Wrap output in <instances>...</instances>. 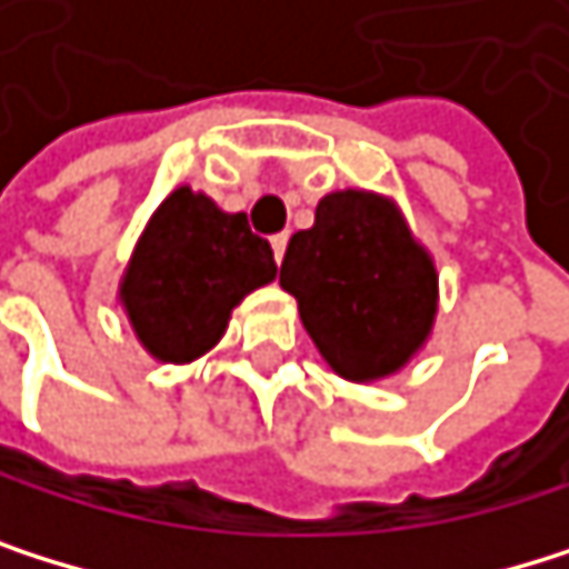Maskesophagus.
Listing matches in <instances>:
<instances>
[{"mask_svg":"<svg viewBox=\"0 0 569 569\" xmlns=\"http://www.w3.org/2000/svg\"><path fill=\"white\" fill-rule=\"evenodd\" d=\"M271 250H274V261H284V250H288V233H274L271 237Z\"/></svg>","mask_w":569,"mask_h":569,"instance_id":"1","label":"esophagus"}]
</instances>
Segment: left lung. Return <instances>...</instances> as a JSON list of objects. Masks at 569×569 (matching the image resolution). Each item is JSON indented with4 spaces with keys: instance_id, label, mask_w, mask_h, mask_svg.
<instances>
[{
    "instance_id": "obj_1",
    "label": "left lung",
    "mask_w": 569,
    "mask_h": 569,
    "mask_svg": "<svg viewBox=\"0 0 569 569\" xmlns=\"http://www.w3.org/2000/svg\"><path fill=\"white\" fill-rule=\"evenodd\" d=\"M281 288L342 380L373 383L403 369L438 316V268L393 200L329 192L316 223L288 240Z\"/></svg>"
}]
</instances>
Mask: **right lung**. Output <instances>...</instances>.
<instances>
[{"label": "right lung", "mask_w": 569, "mask_h": 569, "mask_svg": "<svg viewBox=\"0 0 569 569\" xmlns=\"http://www.w3.org/2000/svg\"><path fill=\"white\" fill-rule=\"evenodd\" d=\"M274 278L271 243L250 233L243 213L179 186L141 230L118 298L149 356L192 362L223 339L243 295Z\"/></svg>", "instance_id": "obj_1"}]
</instances>
